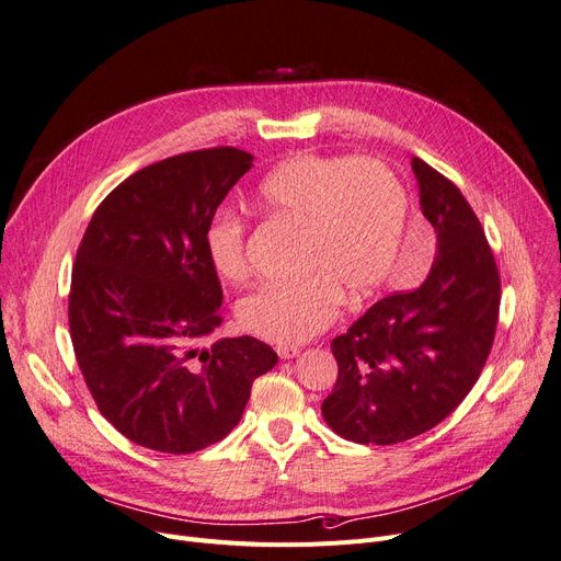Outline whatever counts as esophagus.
<instances>
[{
  "mask_svg": "<svg viewBox=\"0 0 561 561\" xmlns=\"http://www.w3.org/2000/svg\"><path fill=\"white\" fill-rule=\"evenodd\" d=\"M300 347L298 345H277V355H279V359H296L298 355H300Z\"/></svg>",
  "mask_w": 561,
  "mask_h": 561,
  "instance_id": "obj_1",
  "label": "esophagus"
}]
</instances>
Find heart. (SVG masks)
<instances>
[{
    "label": "heart",
    "instance_id": "1",
    "mask_svg": "<svg viewBox=\"0 0 561 561\" xmlns=\"http://www.w3.org/2000/svg\"><path fill=\"white\" fill-rule=\"evenodd\" d=\"M259 202L307 231L302 265L311 275L254 288L236 309L245 332L277 345L305 343L332 325L343 296L359 305L387 284L409 199L385 163L293 157L263 176ZM204 250L220 277H245V225L233 211H218L209 220Z\"/></svg>",
    "mask_w": 561,
    "mask_h": 561
}]
</instances>
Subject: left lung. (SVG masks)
Segmentation results:
<instances>
[{
  "mask_svg": "<svg viewBox=\"0 0 561 561\" xmlns=\"http://www.w3.org/2000/svg\"><path fill=\"white\" fill-rule=\"evenodd\" d=\"M411 170L436 231L430 275L416 290L375 302L332 341L339 379L322 416L364 446L400 444L450 416L495 336L500 275L478 216L432 165L414 157Z\"/></svg>",
  "mask_w": 561,
  "mask_h": 561,
  "instance_id": "8db88e82",
  "label": "left lung"
}]
</instances>
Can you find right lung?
<instances>
[{
  "label": "right lung",
  "instance_id": "right-lung-1",
  "mask_svg": "<svg viewBox=\"0 0 561 561\" xmlns=\"http://www.w3.org/2000/svg\"><path fill=\"white\" fill-rule=\"evenodd\" d=\"M252 159L236 147L163 159L115 186L88 222L70 336L102 416L136 446L188 455L218 444L277 364L252 336L199 347L222 322L204 229Z\"/></svg>",
  "mask_w": 561,
  "mask_h": 561
}]
</instances>
